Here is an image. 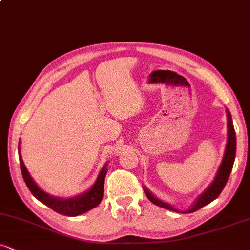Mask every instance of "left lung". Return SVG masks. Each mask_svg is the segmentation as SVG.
<instances>
[{"label": "left lung", "mask_w": 250, "mask_h": 250, "mask_svg": "<svg viewBox=\"0 0 250 250\" xmlns=\"http://www.w3.org/2000/svg\"><path fill=\"white\" fill-rule=\"evenodd\" d=\"M227 117H228V141H227V147H226V153L225 156H223L222 163H221V167L217 171L216 177L213 181L210 186H209L207 190L205 191L199 199L196 200V202L194 203V206L189 210L183 211V213H193V211L199 210L200 208L205 207L206 205L210 203L211 201H214L217 196L221 194V191L225 188L227 181L229 179V175H230L231 169H233V165L235 161V154H236V134H235V129L233 125V121H231V115L228 110H227ZM146 196L148 197L154 205L159 206V207H162L165 209H168V210L171 211H179L177 209H175L169 206L168 203L163 202V201L156 199L148 189L145 188Z\"/></svg>", "instance_id": "8db88e82"}]
</instances>
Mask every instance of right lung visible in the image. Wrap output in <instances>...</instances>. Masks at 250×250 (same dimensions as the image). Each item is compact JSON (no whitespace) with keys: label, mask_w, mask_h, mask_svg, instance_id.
<instances>
[{"label":"right lung","mask_w":250,"mask_h":250,"mask_svg":"<svg viewBox=\"0 0 250 250\" xmlns=\"http://www.w3.org/2000/svg\"><path fill=\"white\" fill-rule=\"evenodd\" d=\"M20 149V145H19ZM20 167H21L22 176L27 185V187L29 188L31 194L36 197L40 202H42L43 205L48 206L50 209H53L56 213L65 215V216H77V215H81L85 211L90 210V209L95 208L96 206H99V203L101 202L103 197V183H104V177L107 174V169L103 167L101 173L99 174L95 185L93 186V188L87 193L80 195V196L73 197V199H59V197H54L51 195H48L47 193L41 190L36 186V183L34 182L33 179L30 177L29 173H28L27 168H25L23 161L21 159V155H20Z\"/></svg>","instance_id":"add662e5"}]
</instances>
